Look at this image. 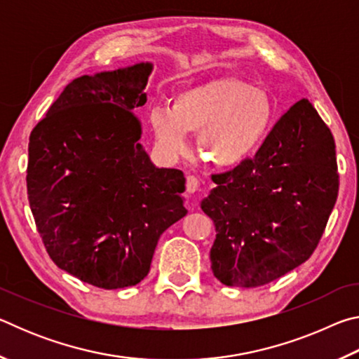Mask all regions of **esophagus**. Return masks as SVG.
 <instances>
[{"label":"esophagus","mask_w":359,"mask_h":359,"mask_svg":"<svg viewBox=\"0 0 359 359\" xmlns=\"http://www.w3.org/2000/svg\"><path fill=\"white\" fill-rule=\"evenodd\" d=\"M198 188H199V180L194 177V175H188L187 177V193H194V191H198Z\"/></svg>","instance_id":"obj_1"}]
</instances>
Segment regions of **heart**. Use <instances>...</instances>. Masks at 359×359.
Masks as SVG:
<instances>
[{"label": "heart", "mask_w": 359, "mask_h": 359, "mask_svg": "<svg viewBox=\"0 0 359 359\" xmlns=\"http://www.w3.org/2000/svg\"><path fill=\"white\" fill-rule=\"evenodd\" d=\"M272 115V100L263 88L222 76L184 88L175 95L172 109L155 107L149 120L165 154H182L187 133H194L205 160L229 168L253 154L269 131Z\"/></svg>", "instance_id": "b5f03b06"}]
</instances>
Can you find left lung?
Returning <instances> with one entry per match:
<instances>
[{"mask_svg":"<svg viewBox=\"0 0 359 359\" xmlns=\"http://www.w3.org/2000/svg\"><path fill=\"white\" fill-rule=\"evenodd\" d=\"M201 203L215 224L214 276L228 287H261L311 258L339 193L336 144L307 100L274 125L253 158L212 174Z\"/></svg>","mask_w":359,"mask_h":359,"instance_id":"obj_1","label":"left lung"}]
</instances>
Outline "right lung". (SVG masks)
<instances>
[{
    "label": "right lung",
    "mask_w": 359,
    "mask_h": 359,
    "mask_svg": "<svg viewBox=\"0 0 359 359\" xmlns=\"http://www.w3.org/2000/svg\"><path fill=\"white\" fill-rule=\"evenodd\" d=\"M150 72L74 79L29 135L28 201L48 257L98 288L141 282L160 236L187 215L184 172L154 166L139 144Z\"/></svg>",
    "instance_id": "1"
}]
</instances>
